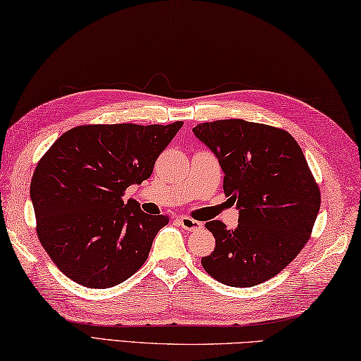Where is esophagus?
<instances>
[{
	"mask_svg": "<svg viewBox=\"0 0 361 361\" xmlns=\"http://www.w3.org/2000/svg\"><path fill=\"white\" fill-rule=\"evenodd\" d=\"M178 221H180V226L185 228V231L195 232V231H199V228H202V222L189 218V216H180Z\"/></svg>",
	"mask_w": 361,
	"mask_h": 361,
	"instance_id": "1",
	"label": "esophagus"
}]
</instances>
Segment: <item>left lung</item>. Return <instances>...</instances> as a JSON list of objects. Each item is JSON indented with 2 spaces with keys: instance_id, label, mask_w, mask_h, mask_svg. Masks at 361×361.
<instances>
[{
  "instance_id": "obj_1",
  "label": "left lung",
  "mask_w": 361,
  "mask_h": 361,
  "mask_svg": "<svg viewBox=\"0 0 361 361\" xmlns=\"http://www.w3.org/2000/svg\"><path fill=\"white\" fill-rule=\"evenodd\" d=\"M224 172V192L237 203L238 226L208 221L214 251L202 257L208 274L232 287L265 283L290 264L310 240L320 192L297 140L287 130L219 120L192 129Z\"/></svg>"
}]
</instances>
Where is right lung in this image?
Wrapping results in <instances>:
<instances>
[{"label": "right lung", "instance_id": "right-lung-1", "mask_svg": "<svg viewBox=\"0 0 361 361\" xmlns=\"http://www.w3.org/2000/svg\"><path fill=\"white\" fill-rule=\"evenodd\" d=\"M181 121L88 124L69 129L39 161L30 195L37 237L77 284L107 289L139 270L169 218L148 214L124 191L153 173Z\"/></svg>", "mask_w": 361, "mask_h": 361}]
</instances>
